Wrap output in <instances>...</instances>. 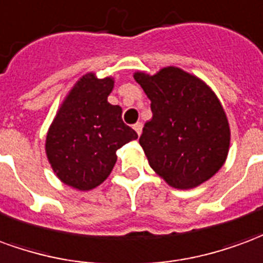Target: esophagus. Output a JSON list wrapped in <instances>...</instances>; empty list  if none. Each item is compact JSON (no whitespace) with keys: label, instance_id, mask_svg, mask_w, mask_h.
<instances>
[{"label":"esophagus","instance_id":"1","mask_svg":"<svg viewBox=\"0 0 263 263\" xmlns=\"http://www.w3.org/2000/svg\"><path fill=\"white\" fill-rule=\"evenodd\" d=\"M133 128H135V130H136V133L140 136L141 135V130H143V123L137 122V123H136V124H133Z\"/></svg>","mask_w":263,"mask_h":263}]
</instances>
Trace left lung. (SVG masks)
<instances>
[{"mask_svg":"<svg viewBox=\"0 0 263 263\" xmlns=\"http://www.w3.org/2000/svg\"><path fill=\"white\" fill-rule=\"evenodd\" d=\"M135 79L152 100L153 117L139 141L153 170L180 190L210 180L230 148V126L217 96L174 66L153 76L137 72Z\"/></svg>","mask_w":263,"mask_h":263,"instance_id":"1","label":"left lung"}]
</instances>
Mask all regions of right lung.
<instances>
[{
  "label": "right lung",
  "mask_w": 263,
  "mask_h": 263,
  "mask_svg": "<svg viewBox=\"0 0 263 263\" xmlns=\"http://www.w3.org/2000/svg\"><path fill=\"white\" fill-rule=\"evenodd\" d=\"M113 79L87 73L70 90L46 136V156L59 180L81 191L98 187L116 164V152L137 139L122 107L107 96Z\"/></svg>",
  "instance_id": "add662e5"
}]
</instances>
